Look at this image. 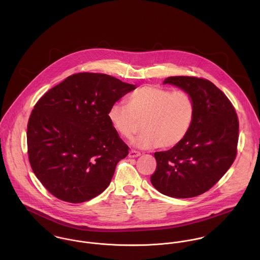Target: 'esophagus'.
Wrapping results in <instances>:
<instances>
[{
	"instance_id": "1",
	"label": "esophagus",
	"mask_w": 260,
	"mask_h": 260,
	"mask_svg": "<svg viewBox=\"0 0 260 260\" xmlns=\"http://www.w3.org/2000/svg\"><path fill=\"white\" fill-rule=\"evenodd\" d=\"M140 155H141V153H140V152H138V151H135V150H130V151H129V154H128V156H129L130 158L139 157Z\"/></svg>"
}]
</instances>
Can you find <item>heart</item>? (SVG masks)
Listing matches in <instances>:
<instances>
[{
	"label": "heart",
	"mask_w": 260,
	"mask_h": 260,
	"mask_svg": "<svg viewBox=\"0 0 260 260\" xmlns=\"http://www.w3.org/2000/svg\"><path fill=\"white\" fill-rule=\"evenodd\" d=\"M112 127L130 138L143 121V129L132 143L141 149L171 148L184 140L194 119V103L184 91L143 86L127 97V105L116 103L108 112Z\"/></svg>",
	"instance_id": "b5f03b06"
}]
</instances>
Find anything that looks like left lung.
Here are the masks:
<instances>
[{
    "label": "left lung",
    "instance_id": "1",
    "mask_svg": "<svg viewBox=\"0 0 260 260\" xmlns=\"http://www.w3.org/2000/svg\"><path fill=\"white\" fill-rule=\"evenodd\" d=\"M163 84L173 85L191 96L194 119L182 142L154 153L157 167L151 183L170 197H195L218 182L232 165L238 142V118L222 91L208 80L176 76L165 79Z\"/></svg>",
    "mask_w": 260,
    "mask_h": 260
}]
</instances>
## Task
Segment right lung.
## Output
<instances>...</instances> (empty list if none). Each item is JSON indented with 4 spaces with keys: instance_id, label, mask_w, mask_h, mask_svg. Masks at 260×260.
Instances as JSON below:
<instances>
[{
    "instance_id": "add662e5",
    "label": "right lung",
    "mask_w": 260,
    "mask_h": 260,
    "mask_svg": "<svg viewBox=\"0 0 260 260\" xmlns=\"http://www.w3.org/2000/svg\"><path fill=\"white\" fill-rule=\"evenodd\" d=\"M136 85L106 74L78 73L49 90L34 107L27 130L31 167L60 200L88 201L111 182L128 146L108 112Z\"/></svg>"
}]
</instances>
